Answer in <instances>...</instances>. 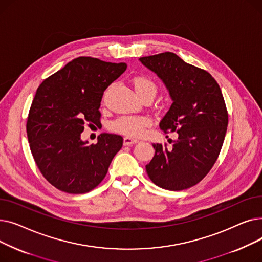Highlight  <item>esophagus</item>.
I'll list each match as a JSON object with an SVG mask.
<instances>
[{
  "label": "esophagus",
  "instance_id": "esophagus-1",
  "mask_svg": "<svg viewBox=\"0 0 262 262\" xmlns=\"http://www.w3.org/2000/svg\"><path fill=\"white\" fill-rule=\"evenodd\" d=\"M137 142H138V140L134 139V138H130V137H124V139H123L124 145H133V144H135Z\"/></svg>",
  "mask_w": 262,
  "mask_h": 262
}]
</instances>
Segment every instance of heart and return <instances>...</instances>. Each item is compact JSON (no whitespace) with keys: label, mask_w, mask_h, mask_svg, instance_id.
Listing matches in <instances>:
<instances>
[{"label":"heart","mask_w":262,"mask_h":262,"mask_svg":"<svg viewBox=\"0 0 262 262\" xmlns=\"http://www.w3.org/2000/svg\"><path fill=\"white\" fill-rule=\"evenodd\" d=\"M134 88L140 98L143 95L150 94L155 96L157 92V85L150 78L139 75L133 79ZM150 125V119L146 116L125 115L117 118L110 124V129L130 137L141 136L145 128Z\"/></svg>","instance_id":"heart-1"}]
</instances>
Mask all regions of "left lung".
Here are the masks:
<instances>
[{"label": "left lung", "instance_id": "8db88e82", "mask_svg": "<svg viewBox=\"0 0 262 262\" xmlns=\"http://www.w3.org/2000/svg\"><path fill=\"white\" fill-rule=\"evenodd\" d=\"M139 60L163 81L173 101L159 127L178 134L171 147L154 143L146 173L162 189L180 191L200 183L216 161L228 114L216 80L207 71L164 52Z\"/></svg>", "mask_w": 262, "mask_h": 262}]
</instances>
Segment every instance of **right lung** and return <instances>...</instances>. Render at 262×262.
Wrapping results in <instances>:
<instances>
[{"instance_id":"add662e5","label":"right lung","mask_w":262,"mask_h":262,"mask_svg":"<svg viewBox=\"0 0 262 262\" xmlns=\"http://www.w3.org/2000/svg\"><path fill=\"white\" fill-rule=\"evenodd\" d=\"M126 68L124 62L81 56L38 87L27 118V138L38 169L55 188L80 194L104 180L123 138L104 133L89 145L80 134L86 124L101 123L104 91Z\"/></svg>"}]
</instances>
